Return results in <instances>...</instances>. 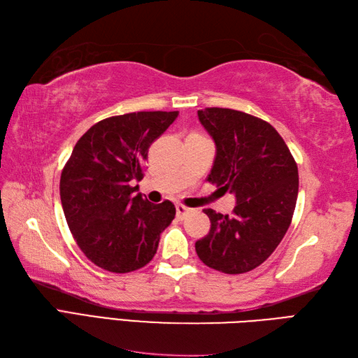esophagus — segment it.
Listing matches in <instances>:
<instances>
[{
    "label": "esophagus",
    "mask_w": 358,
    "mask_h": 358,
    "mask_svg": "<svg viewBox=\"0 0 358 358\" xmlns=\"http://www.w3.org/2000/svg\"><path fill=\"white\" fill-rule=\"evenodd\" d=\"M193 211V209L188 208V206H184V205H176V217L178 219H185V217Z\"/></svg>",
    "instance_id": "esophagus-1"
}]
</instances>
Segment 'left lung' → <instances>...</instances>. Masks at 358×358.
Segmentation results:
<instances>
[{"mask_svg": "<svg viewBox=\"0 0 358 358\" xmlns=\"http://www.w3.org/2000/svg\"><path fill=\"white\" fill-rule=\"evenodd\" d=\"M215 143L208 182L235 196L232 215L203 209L211 220L196 241L203 263L223 273H246L273 254L292 223L299 178L289 147L267 121L226 108L197 110Z\"/></svg>", "mask_w": 358, "mask_h": 358, "instance_id": "left-lung-1", "label": "left lung"}]
</instances>
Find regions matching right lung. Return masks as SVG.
Returning <instances> with one entry per match:
<instances>
[{
    "label": "right lung",
    "mask_w": 358,
    "mask_h": 358,
    "mask_svg": "<svg viewBox=\"0 0 358 358\" xmlns=\"http://www.w3.org/2000/svg\"><path fill=\"white\" fill-rule=\"evenodd\" d=\"M179 112H132L99 121L77 144L60 176V200L77 246L108 272L150 263L161 232L176 215L170 200L150 203L135 193L149 147Z\"/></svg>",
    "instance_id": "add662e5"
}]
</instances>
